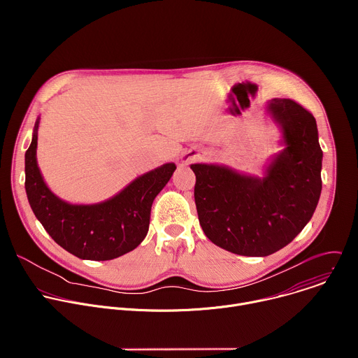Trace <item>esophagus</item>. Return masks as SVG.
Wrapping results in <instances>:
<instances>
[{"instance_id":"esophagus-1","label":"esophagus","mask_w":358,"mask_h":358,"mask_svg":"<svg viewBox=\"0 0 358 358\" xmlns=\"http://www.w3.org/2000/svg\"><path fill=\"white\" fill-rule=\"evenodd\" d=\"M195 159V155H194V151H189V152H187V155L184 156V159H182V162H191V160H194Z\"/></svg>"}]
</instances>
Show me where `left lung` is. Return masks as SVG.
Instances as JSON below:
<instances>
[{"mask_svg":"<svg viewBox=\"0 0 358 358\" xmlns=\"http://www.w3.org/2000/svg\"><path fill=\"white\" fill-rule=\"evenodd\" d=\"M268 113L285 148L265 177L218 164H191L199 225L217 246L268 257L290 243L313 217L322 192V159L313 115L290 99H272Z\"/></svg>","mask_w":358,"mask_h":358,"instance_id":"obj_1","label":"left lung"}]
</instances>
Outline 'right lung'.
Segmentation results:
<instances>
[{
	"instance_id": "right-lung-1",
	"label": "right lung",
	"mask_w": 358,
	"mask_h": 358,
	"mask_svg": "<svg viewBox=\"0 0 358 358\" xmlns=\"http://www.w3.org/2000/svg\"><path fill=\"white\" fill-rule=\"evenodd\" d=\"M38 126L25 152V191L29 206L45 231L80 259L110 261L137 248L150 225L152 201L171 178L176 164L151 170L115 196L89 206L69 203L45 184L36 163Z\"/></svg>"
}]
</instances>
